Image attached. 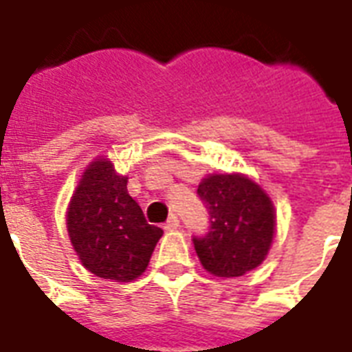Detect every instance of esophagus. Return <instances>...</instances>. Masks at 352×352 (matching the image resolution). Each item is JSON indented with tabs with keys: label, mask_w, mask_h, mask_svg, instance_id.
<instances>
[{
	"label": "esophagus",
	"mask_w": 352,
	"mask_h": 352,
	"mask_svg": "<svg viewBox=\"0 0 352 352\" xmlns=\"http://www.w3.org/2000/svg\"><path fill=\"white\" fill-rule=\"evenodd\" d=\"M179 228V219H177L175 214H171L168 219V222L164 224V230H168V232H171V230H177Z\"/></svg>",
	"instance_id": "esophagus-1"
}]
</instances>
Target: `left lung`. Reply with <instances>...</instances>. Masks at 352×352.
<instances>
[{
    "mask_svg": "<svg viewBox=\"0 0 352 352\" xmlns=\"http://www.w3.org/2000/svg\"><path fill=\"white\" fill-rule=\"evenodd\" d=\"M198 196L209 213V230L194 236V249L207 272L241 277L262 264L275 232V211L267 194L243 175H211Z\"/></svg>",
    "mask_w": 352,
    "mask_h": 352,
    "instance_id": "obj_1",
    "label": "left lung"
}]
</instances>
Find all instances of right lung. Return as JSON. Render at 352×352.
<instances>
[{
    "label": "right lung",
    "instance_id": "obj_1",
    "mask_svg": "<svg viewBox=\"0 0 352 352\" xmlns=\"http://www.w3.org/2000/svg\"><path fill=\"white\" fill-rule=\"evenodd\" d=\"M109 160L92 162L67 209V232L80 262L98 277L128 283L145 272L162 228L148 224Z\"/></svg>",
    "mask_w": 352,
    "mask_h": 352
}]
</instances>
